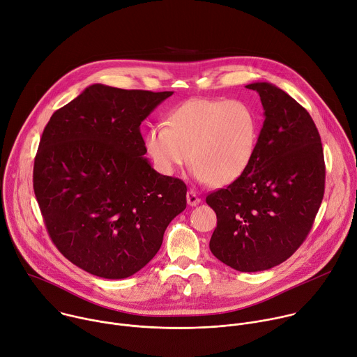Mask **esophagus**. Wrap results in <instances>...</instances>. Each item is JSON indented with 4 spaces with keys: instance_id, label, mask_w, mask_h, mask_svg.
I'll list each match as a JSON object with an SVG mask.
<instances>
[{
    "instance_id": "obj_1",
    "label": "esophagus",
    "mask_w": 357,
    "mask_h": 357,
    "mask_svg": "<svg viewBox=\"0 0 357 357\" xmlns=\"http://www.w3.org/2000/svg\"><path fill=\"white\" fill-rule=\"evenodd\" d=\"M187 203L190 207H194V206H199L202 203V199L192 190H190V191H187Z\"/></svg>"
}]
</instances>
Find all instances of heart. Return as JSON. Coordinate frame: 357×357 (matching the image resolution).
<instances>
[{
    "label": "heart",
    "instance_id": "1",
    "mask_svg": "<svg viewBox=\"0 0 357 357\" xmlns=\"http://www.w3.org/2000/svg\"><path fill=\"white\" fill-rule=\"evenodd\" d=\"M259 140V121L241 100L190 99L146 135L153 166L173 176L188 163L192 176L214 187H225L250 169Z\"/></svg>",
    "mask_w": 357,
    "mask_h": 357
}]
</instances>
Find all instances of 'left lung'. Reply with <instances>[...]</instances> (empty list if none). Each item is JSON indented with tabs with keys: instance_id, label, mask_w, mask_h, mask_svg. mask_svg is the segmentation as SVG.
Here are the masks:
<instances>
[{
	"instance_id": "1",
	"label": "left lung",
	"mask_w": 357,
	"mask_h": 357,
	"mask_svg": "<svg viewBox=\"0 0 357 357\" xmlns=\"http://www.w3.org/2000/svg\"><path fill=\"white\" fill-rule=\"evenodd\" d=\"M257 91L265 121L245 174L207 195L217 214L210 250L225 265L258 272L287 261L305 241L325 192L321 136L310 114L268 82Z\"/></svg>"
}]
</instances>
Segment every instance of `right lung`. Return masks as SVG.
I'll use <instances>...</instances> for the list:
<instances>
[{
    "instance_id": "1",
    "label": "right lung",
    "mask_w": 357,
    "mask_h": 357,
    "mask_svg": "<svg viewBox=\"0 0 357 357\" xmlns=\"http://www.w3.org/2000/svg\"><path fill=\"white\" fill-rule=\"evenodd\" d=\"M172 95L91 85L51 116L39 142L33 191L51 240L100 278L146 266L185 208V184L151 167L140 133Z\"/></svg>"
}]
</instances>
